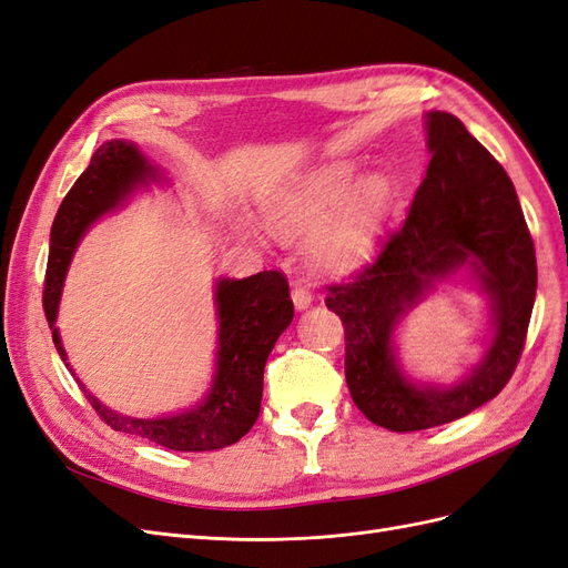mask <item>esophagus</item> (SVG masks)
Instances as JSON below:
<instances>
[{
	"instance_id": "34e87169",
	"label": "esophagus",
	"mask_w": 568,
	"mask_h": 568,
	"mask_svg": "<svg viewBox=\"0 0 568 568\" xmlns=\"http://www.w3.org/2000/svg\"><path fill=\"white\" fill-rule=\"evenodd\" d=\"M291 301H294V305L298 307V311H305V307L313 303L311 288H305V286H294V288H291Z\"/></svg>"
}]
</instances>
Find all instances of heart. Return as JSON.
Instances as JSON below:
<instances>
[{
  "label": "heart",
  "instance_id": "1",
  "mask_svg": "<svg viewBox=\"0 0 568 568\" xmlns=\"http://www.w3.org/2000/svg\"><path fill=\"white\" fill-rule=\"evenodd\" d=\"M353 183V165L332 163L284 192L272 194L265 201V213L284 234H301L322 225L338 207L317 232L313 257L322 270H351L374 251L393 201L390 182L384 175L365 178L355 190Z\"/></svg>",
  "mask_w": 568,
  "mask_h": 568
}]
</instances>
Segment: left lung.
<instances>
[{
	"instance_id": "obj_1",
	"label": "left lung",
	"mask_w": 568,
	"mask_h": 568,
	"mask_svg": "<svg viewBox=\"0 0 568 568\" xmlns=\"http://www.w3.org/2000/svg\"><path fill=\"white\" fill-rule=\"evenodd\" d=\"M432 161L405 217L351 280L326 286L346 332V382L363 415L395 434L455 422L493 400L519 365L538 286L536 248L505 168L453 113L426 120ZM469 262L494 298L489 355L448 392L407 385L389 353L392 324L424 290Z\"/></svg>"
}]
</instances>
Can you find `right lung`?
<instances>
[{
	"label": "right lung",
	"instance_id": "add662e5",
	"mask_svg": "<svg viewBox=\"0 0 568 568\" xmlns=\"http://www.w3.org/2000/svg\"><path fill=\"white\" fill-rule=\"evenodd\" d=\"M149 175L151 168L142 159V153L132 144L113 140L94 151L88 170L61 201L54 225H51V246L42 291L44 317L51 329H54L65 270L80 236L99 215L115 209L134 184L146 182ZM215 303L220 320L217 376L205 403L175 417L132 419L115 415L94 395H88L101 422H106L113 432L140 436L180 453L227 448L251 432V426L261 415L263 369L267 355L280 334L294 320V301L288 296L284 272L265 270L251 274L246 280H222L217 284ZM54 346L61 359H65L57 329Z\"/></svg>",
	"mask_w": 568,
	"mask_h": 568
}]
</instances>
